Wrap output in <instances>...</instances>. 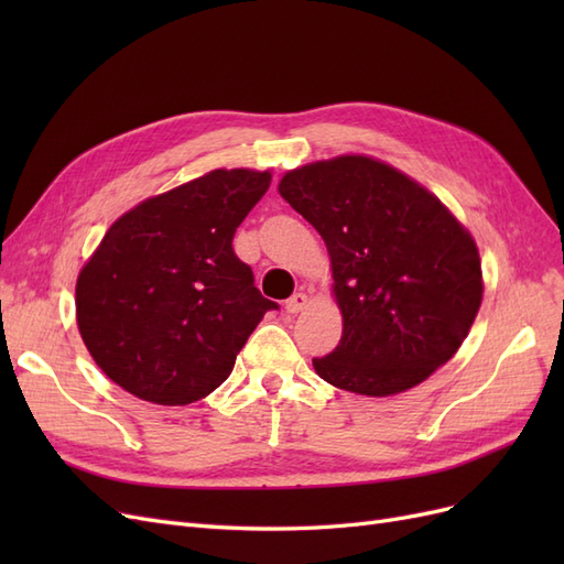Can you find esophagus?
<instances>
[{"label":"esophagus","instance_id":"34e87169","mask_svg":"<svg viewBox=\"0 0 564 564\" xmlns=\"http://www.w3.org/2000/svg\"><path fill=\"white\" fill-rule=\"evenodd\" d=\"M284 308H286V313H292V315L301 313L303 308H308V294H303V292H299V294H294L292 299H286V303H284Z\"/></svg>","mask_w":564,"mask_h":564}]
</instances>
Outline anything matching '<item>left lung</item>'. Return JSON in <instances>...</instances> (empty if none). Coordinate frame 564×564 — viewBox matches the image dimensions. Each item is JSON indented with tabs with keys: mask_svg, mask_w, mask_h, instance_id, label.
<instances>
[{
	"mask_svg": "<svg viewBox=\"0 0 564 564\" xmlns=\"http://www.w3.org/2000/svg\"><path fill=\"white\" fill-rule=\"evenodd\" d=\"M280 195L322 235L344 334L315 357L327 383L386 398L449 362L482 303L470 232L423 185L365 155L286 172Z\"/></svg>",
	"mask_w": 564,
	"mask_h": 564,
	"instance_id": "obj_1",
	"label": "left lung"
}]
</instances>
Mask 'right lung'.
<instances>
[{"label": "right lung", "mask_w": 564, "mask_h": 564, "mask_svg": "<svg viewBox=\"0 0 564 564\" xmlns=\"http://www.w3.org/2000/svg\"><path fill=\"white\" fill-rule=\"evenodd\" d=\"M270 172L214 169L119 216L75 289L77 327L106 377L155 404H191L224 383L278 303L232 251Z\"/></svg>", "instance_id": "1"}]
</instances>
